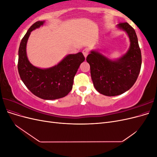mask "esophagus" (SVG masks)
Wrapping results in <instances>:
<instances>
[{"mask_svg": "<svg viewBox=\"0 0 157 157\" xmlns=\"http://www.w3.org/2000/svg\"><path fill=\"white\" fill-rule=\"evenodd\" d=\"M82 54H83L84 56L85 57V58H86L89 54V50L88 48H85L84 50H82Z\"/></svg>", "mask_w": 157, "mask_h": 157, "instance_id": "1", "label": "esophagus"}]
</instances>
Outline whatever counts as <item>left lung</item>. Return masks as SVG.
Returning a JSON list of instances; mask_svg holds the SVG:
<instances>
[{
  "label": "left lung",
  "mask_w": 157,
  "mask_h": 157,
  "mask_svg": "<svg viewBox=\"0 0 157 157\" xmlns=\"http://www.w3.org/2000/svg\"><path fill=\"white\" fill-rule=\"evenodd\" d=\"M117 27L129 37L130 44L126 53L111 59L93 50L86 58L95 88L107 96H118L130 90L138 77L141 66V54L135 30L126 22L119 23Z\"/></svg>",
  "instance_id": "left-lung-1"
}]
</instances>
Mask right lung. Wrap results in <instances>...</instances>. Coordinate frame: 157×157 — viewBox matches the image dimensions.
<instances>
[{
    "instance_id": "add662e5",
    "label": "right lung",
    "mask_w": 157,
    "mask_h": 157,
    "mask_svg": "<svg viewBox=\"0 0 157 157\" xmlns=\"http://www.w3.org/2000/svg\"><path fill=\"white\" fill-rule=\"evenodd\" d=\"M44 21L35 22L22 39L18 50V72L23 82L30 91L43 99L63 98L73 88V79L80 65L85 58L82 52L68 54L58 64L42 69L32 65L27 58L26 47L31 31L44 24Z\"/></svg>"
}]
</instances>
